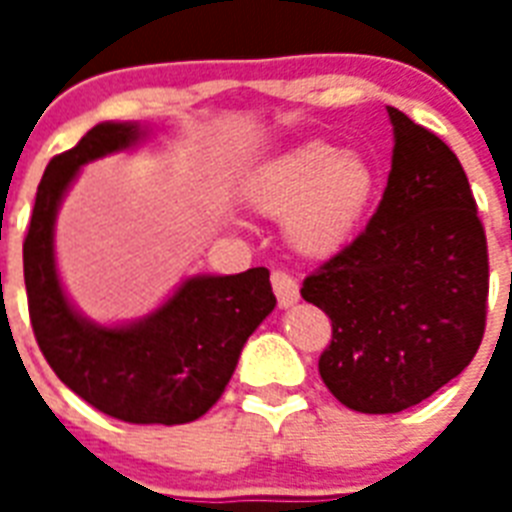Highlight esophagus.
Listing matches in <instances>:
<instances>
[{"label": "esophagus", "mask_w": 512, "mask_h": 512, "mask_svg": "<svg viewBox=\"0 0 512 512\" xmlns=\"http://www.w3.org/2000/svg\"><path fill=\"white\" fill-rule=\"evenodd\" d=\"M273 292H276V300H279L281 308H292V305L300 300V287L292 273L287 271H273L271 273Z\"/></svg>", "instance_id": "obj_1"}]
</instances>
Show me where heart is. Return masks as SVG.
I'll use <instances>...</instances> for the list:
<instances>
[{"label":"heart","instance_id":"1","mask_svg":"<svg viewBox=\"0 0 512 512\" xmlns=\"http://www.w3.org/2000/svg\"><path fill=\"white\" fill-rule=\"evenodd\" d=\"M249 204L281 217L284 239L305 257H327L356 239L377 199V172L358 151L308 140L273 156L247 185Z\"/></svg>","mask_w":512,"mask_h":512}]
</instances>
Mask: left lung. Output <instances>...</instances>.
Here are the masks:
<instances>
[{
	"label": "left lung",
	"instance_id": "8db88e82",
	"mask_svg": "<svg viewBox=\"0 0 512 512\" xmlns=\"http://www.w3.org/2000/svg\"><path fill=\"white\" fill-rule=\"evenodd\" d=\"M393 159L366 231L303 281L327 313L321 380L348 409L396 414L433 396L484 340L489 255L460 159L388 106Z\"/></svg>",
	"mask_w": 512,
	"mask_h": 512
}]
</instances>
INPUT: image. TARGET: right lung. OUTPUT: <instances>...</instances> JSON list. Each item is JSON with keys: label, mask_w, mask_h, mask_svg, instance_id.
Masks as SVG:
<instances>
[{"label": "right lung", "mask_w": 512, "mask_h": 512, "mask_svg": "<svg viewBox=\"0 0 512 512\" xmlns=\"http://www.w3.org/2000/svg\"><path fill=\"white\" fill-rule=\"evenodd\" d=\"M146 138L138 122L95 124L55 156L36 188L23 279L39 350L60 382L98 412L135 425L199 420L223 396L241 348L276 308L268 268L191 276L146 319L100 327L68 303L55 265V217L87 162Z\"/></svg>", "instance_id": "obj_1"}]
</instances>
